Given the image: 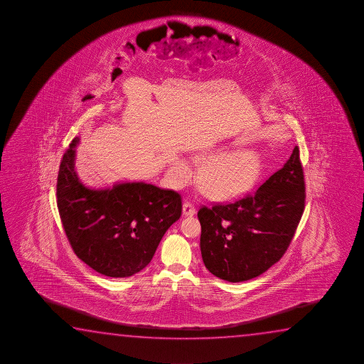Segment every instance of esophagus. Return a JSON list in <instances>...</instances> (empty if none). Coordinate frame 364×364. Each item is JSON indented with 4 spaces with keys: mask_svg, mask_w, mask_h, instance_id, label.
Listing matches in <instances>:
<instances>
[{
    "mask_svg": "<svg viewBox=\"0 0 364 364\" xmlns=\"http://www.w3.org/2000/svg\"><path fill=\"white\" fill-rule=\"evenodd\" d=\"M196 213V205L190 201H185L184 205H183V215L191 216L194 215Z\"/></svg>",
    "mask_w": 364,
    "mask_h": 364,
    "instance_id": "1",
    "label": "esophagus"
}]
</instances>
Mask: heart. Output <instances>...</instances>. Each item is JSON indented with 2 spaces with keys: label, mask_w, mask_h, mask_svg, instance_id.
Listing matches in <instances>:
<instances>
[{
  "label": "heart",
  "mask_w": 364,
  "mask_h": 364,
  "mask_svg": "<svg viewBox=\"0 0 364 364\" xmlns=\"http://www.w3.org/2000/svg\"><path fill=\"white\" fill-rule=\"evenodd\" d=\"M228 148H218L201 159L206 163L199 175V185L206 196L214 199H232L242 196L262 171V159L253 150L229 154ZM181 180L190 178L189 168H183Z\"/></svg>",
  "instance_id": "obj_1"
}]
</instances>
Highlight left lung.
Wrapping results in <instances>:
<instances>
[{"label": "left lung", "instance_id": "8db88e82", "mask_svg": "<svg viewBox=\"0 0 364 364\" xmlns=\"http://www.w3.org/2000/svg\"><path fill=\"white\" fill-rule=\"evenodd\" d=\"M306 205L299 148L253 194L227 204L203 206V262L211 274L232 283L253 279L279 262Z\"/></svg>", "mask_w": 364, "mask_h": 364}]
</instances>
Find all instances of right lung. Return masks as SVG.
Masks as SVG:
<instances>
[{
  "instance_id": "add662e5",
  "label": "right lung",
  "mask_w": 364,
  "mask_h": 364,
  "mask_svg": "<svg viewBox=\"0 0 364 364\" xmlns=\"http://www.w3.org/2000/svg\"><path fill=\"white\" fill-rule=\"evenodd\" d=\"M75 137L58 168V214L71 248L90 268L111 278L136 274L181 215V196L142 181L90 189L75 170Z\"/></svg>"
}]
</instances>
